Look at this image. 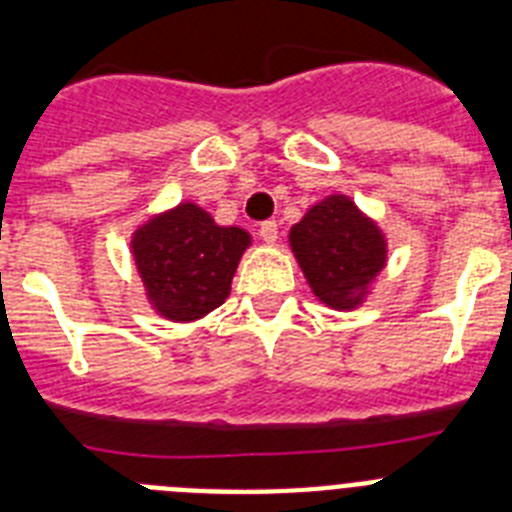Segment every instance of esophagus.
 <instances>
[{
	"instance_id": "34e87169",
	"label": "esophagus",
	"mask_w": 512,
	"mask_h": 512,
	"mask_svg": "<svg viewBox=\"0 0 512 512\" xmlns=\"http://www.w3.org/2000/svg\"><path fill=\"white\" fill-rule=\"evenodd\" d=\"M259 235H261V241H264V243H277L279 225L274 223V220H266V223H261Z\"/></svg>"
}]
</instances>
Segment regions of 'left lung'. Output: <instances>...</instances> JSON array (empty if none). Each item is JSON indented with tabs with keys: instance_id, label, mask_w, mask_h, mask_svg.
I'll return each mask as SVG.
<instances>
[{
	"instance_id": "8db88e82",
	"label": "left lung",
	"mask_w": 512,
	"mask_h": 512,
	"mask_svg": "<svg viewBox=\"0 0 512 512\" xmlns=\"http://www.w3.org/2000/svg\"><path fill=\"white\" fill-rule=\"evenodd\" d=\"M289 248L312 295L330 310H356L387 266V235L348 194H328L289 228Z\"/></svg>"
}]
</instances>
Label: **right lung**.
<instances>
[{
	"label": "right lung",
	"mask_w": 512,
	"mask_h": 512,
	"mask_svg": "<svg viewBox=\"0 0 512 512\" xmlns=\"http://www.w3.org/2000/svg\"><path fill=\"white\" fill-rule=\"evenodd\" d=\"M248 246V230L217 225L194 202L156 212L130 235L148 305L171 323H194L223 305Z\"/></svg>",
	"instance_id": "add662e5"
}]
</instances>
